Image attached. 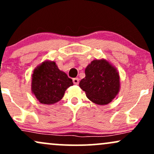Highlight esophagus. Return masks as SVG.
<instances>
[{
  "label": "esophagus",
  "mask_w": 154,
  "mask_h": 154,
  "mask_svg": "<svg viewBox=\"0 0 154 154\" xmlns=\"http://www.w3.org/2000/svg\"><path fill=\"white\" fill-rule=\"evenodd\" d=\"M73 83L75 85H78L79 84V79L78 78H74L73 79Z\"/></svg>",
  "instance_id": "esophagus-1"
}]
</instances>
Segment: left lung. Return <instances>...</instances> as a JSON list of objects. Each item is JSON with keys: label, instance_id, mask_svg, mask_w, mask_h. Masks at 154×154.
Masks as SVG:
<instances>
[{"label": "left lung", "instance_id": "8db88e82", "mask_svg": "<svg viewBox=\"0 0 154 154\" xmlns=\"http://www.w3.org/2000/svg\"><path fill=\"white\" fill-rule=\"evenodd\" d=\"M85 77L79 87L86 96L98 105H106L116 96L120 90L119 72L107 60L94 59L85 70Z\"/></svg>", "mask_w": 154, "mask_h": 154}]
</instances>
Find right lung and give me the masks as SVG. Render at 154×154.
I'll use <instances>...</instances> for the list:
<instances>
[{
	"mask_svg": "<svg viewBox=\"0 0 154 154\" xmlns=\"http://www.w3.org/2000/svg\"><path fill=\"white\" fill-rule=\"evenodd\" d=\"M72 85V79L58 68L55 61H43L32 75V93L43 104L51 105L59 102L67 88Z\"/></svg>",
	"mask_w": 154,
	"mask_h": 154,
	"instance_id": "add662e5",
	"label": "right lung"
}]
</instances>
